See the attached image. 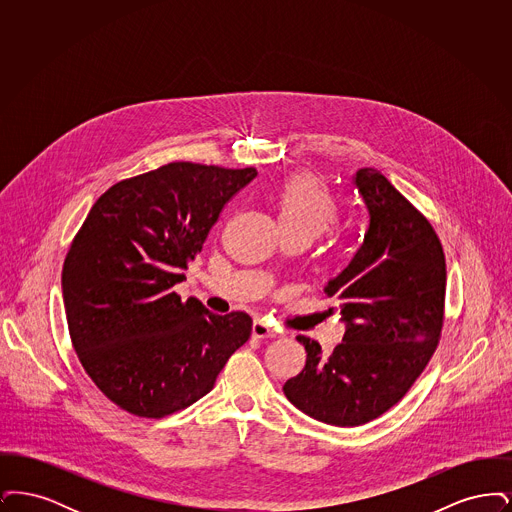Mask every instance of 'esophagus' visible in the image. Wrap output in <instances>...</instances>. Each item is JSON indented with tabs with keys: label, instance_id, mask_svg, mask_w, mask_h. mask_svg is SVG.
<instances>
[{
	"label": "esophagus",
	"instance_id": "obj_1",
	"mask_svg": "<svg viewBox=\"0 0 512 512\" xmlns=\"http://www.w3.org/2000/svg\"><path fill=\"white\" fill-rule=\"evenodd\" d=\"M251 334H253V338H276L280 334V330L270 326L265 320H255L251 326Z\"/></svg>",
	"mask_w": 512,
	"mask_h": 512
}]
</instances>
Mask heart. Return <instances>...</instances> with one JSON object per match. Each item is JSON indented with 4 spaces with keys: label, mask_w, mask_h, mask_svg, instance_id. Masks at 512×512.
Returning <instances> with one entry per match:
<instances>
[{
    "label": "heart",
    "mask_w": 512,
    "mask_h": 512,
    "mask_svg": "<svg viewBox=\"0 0 512 512\" xmlns=\"http://www.w3.org/2000/svg\"><path fill=\"white\" fill-rule=\"evenodd\" d=\"M272 207L282 232H301L313 240L338 217L334 197L311 176L288 178L272 197Z\"/></svg>",
    "instance_id": "heart-1"
}]
</instances>
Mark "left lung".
I'll return each instance as SVG.
<instances>
[{
	"instance_id": "1",
	"label": "left lung",
	"mask_w": 512,
	"mask_h": 512,
	"mask_svg": "<svg viewBox=\"0 0 512 512\" xmlns=\"http://www.w3.org/2000/svg\"><path fill=\"white\" fill-rule=\"evenodd\" d=\"M366 213L363 244L324 286L345 334L330 355L305 345V368L284 384L301 413L330 426H361L391 409L438 347L445 255L432 224L390 180L365 167L351 176ZM332 313V309H330Z\"/></svg>"
}]
</instances>
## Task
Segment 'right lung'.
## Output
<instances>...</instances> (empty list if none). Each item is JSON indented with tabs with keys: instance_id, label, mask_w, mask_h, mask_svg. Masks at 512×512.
<instances>
[{
	"instance_id": "right-lung-1",
	"label": "right lung",
	"mask_w": 512,
	"mask_h": 512,
	"mask_svg": "<svg viewBox=\"0 0 512 512\" xmlns=\"http://www.w3.org/2000/svg\"><path fill=\"white\" fill-rule=\"evenodd\" d=\"M255 176L253 167L169 163L111 186L76 234L61 276L71 340L124 411L161 418L192 405L249 340L247 313L220 317L172 288Z\"/></svg>"
}]
</instances>
